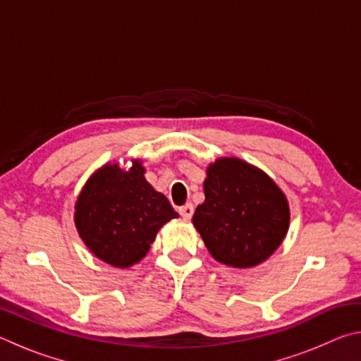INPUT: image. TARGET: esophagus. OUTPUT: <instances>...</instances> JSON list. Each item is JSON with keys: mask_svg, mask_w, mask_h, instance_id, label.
<instances>
[{"mask_svg": "<svg viewBox=\"0 0 361 361\" xmlns=\"http://www.w3.org/2000/svg\"><path fill=\"white\" fill-rule=\"evenodd\" d=\"M178 212H180V215L185 218V219H191L192 213H194V207H192V204H186V205L180 207Z\"/></svg>", "mask_w": 361, "mask_h": 361, "instance_id": "obj_1", "label": "esophagus"}]
</instances>
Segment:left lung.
<instances>
[{
  "label": "left lung",
  "instance_id": "1",
  "mask_svg": "<svg viewBox=\"0 0 361 361\" xmlns=\"http://www.w3.org/2000/svg\"><path fill=\"white\" fill-rule=\"evenodd\" d=\"M204 192L192 224L218 262L255 267L283 242L290 228L288 199L261 169L239 157H219L207 167Z\"/></svg>",
  "mask_w": 361,
  "mask_h": 361
}]
</instances>
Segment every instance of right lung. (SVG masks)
Listing matches in <instances>:
<instances>
[{
	"mask_svg": "<svg viewBox=\"0 0 361 361\" xmlns=\"http://www.w3.org/2000/svg\"><path fill=\"white\" fill-rule=\"evenodd\" d=\"M140 159L129 169L108 162L89 176L75 204L81 240L100 261L130 267L149 252L159 229L178 218L162 192L145 178Z\"/></svg>",
	"mask_w": 361,
	"mask_h": 361,
	"instance_id": "obj_1",
	"label": "right lung"
}]
</instances>
